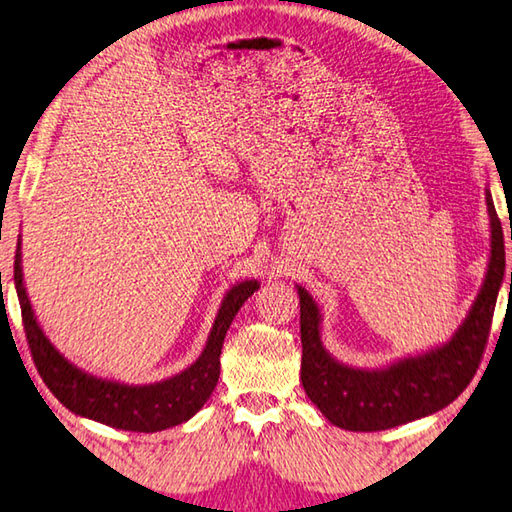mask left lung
Wrapping results in <instances>:
<instances>
[{"instance_id": "8db88e82", "label": "left lung", "mask_w": 512, "mask_h": 512, "mask_svg": "<svg viewBox=\"0 0 512 512\" xmlns=\"http://www.w3.org/2000/svg\"><path fill=\"white\" fill-rule=\"evenodd\" d=\"M485 203L490 216V257L483 284L452 339L427 352L397 359L384 368L348 366L325 350L320 339L323 314L318 302L296 284L300 298L302 388L336 427L345 431H384L427 418L452 404L472 381L488 343L492 314L506 273L504 230L490 187L485 189Z\"/></svg>"}]
</instances>
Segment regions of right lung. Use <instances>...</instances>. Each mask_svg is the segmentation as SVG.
<instances>
[{
  "label": "right lung",
  "instance_id": "1",
  "mask_svg": "<svg viewBox=\"0 0 512 512\" xmlns=\"http://www.w3.org/2000/svg\"><path fill=\"white\" fill-rule=\"evenodd\" d=\"M15 291L20 300L24 332L36 361L40 377L49 391L63 402L69 411L108 424L121 431L155 433L183 424L203 409L210 400L221 372V348L228 329L235 320L241 305L259 289L257 280H244L230 287L216 311L214 325L207 336V343L198 359L180 370L178 375L167 377L153 384H124V381L103 379L74 366L56 345L47 339L31 307L22 273V239H17L15 253Z\"/></svg>",
  "mask_w": 512,
  "mask_h": 512
}]
</instances>
